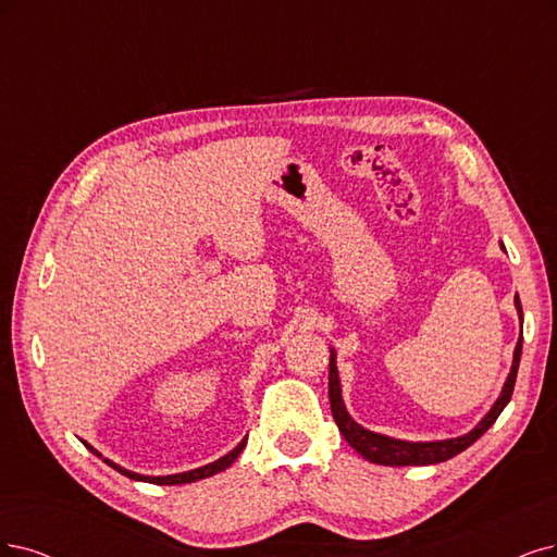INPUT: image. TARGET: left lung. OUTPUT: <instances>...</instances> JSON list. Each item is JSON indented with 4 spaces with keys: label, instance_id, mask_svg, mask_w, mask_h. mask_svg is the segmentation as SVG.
I'll list each match as a JSON object with an SVG mask.
<instances>
[{
    "label": "left lung",
    "instance_id": "left-lung-1",
    "mask_svg": "<svg viewBox=\"0 0 557 557\" xmlns=\"http://www.w3.org/2000/svg\"><path fill=\"white\" fill-rule=\"evenodd\" d=\"M513 305L519 310V319L523 325V310H521V300L519 294L513 298ZM521 348H523V331L519 337L517 348H513V360L509 376L503 385V393L498 401L491 406L488 413L480 420V424L468 431V434L459 438H449V441H429V443H410V441H399V438H389L383 434H376V431H369L360 426L344 406L342 399V385H339V374H337V354L331 348V374H327V397H331V408H333V418L342 431V436L346 443L351 445L358 455H362L367 461L379 463V466H431V463H441L451 457L461 455L466 447H470L480 436H484V431L498 420L503 413V408L509 404L511 393H513V383H517L519 374V362H521Z\"/></svg>",
    "mask_w": 557,
    "mask_h": 557
}]
</instances>
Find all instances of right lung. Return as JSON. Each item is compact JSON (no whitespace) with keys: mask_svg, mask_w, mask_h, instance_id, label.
<instances>
[{"mask_svg":"<svg viewBox=\"0 0 557 557\" xmlns=\"http://www.w3.org/2000/svg\"><path fill=\"white\" fill-rule=\"evenodd\" d=\"M245 443H247V438H243L230 455H224L222 459H218V461H213V463H209V466H201V468H195V470H188V472H176V475H160V478H151V475H139V472H133V470H126V468H121V466H116L114 461H110V459H102V455L98 449H94L91 445H87L96 457H100L102 461H106L108 466H112L114 470H119L121 475H126V478H131V480H137V482H151V484H190V482H197V480H203V478H211V475H215V472H222L224 468H230L236 459H238V455L243 451V447H245Z\"/></svg>","mask_w":557,"mask_h":557,"instance_id":"add662e5","label":"right lung"}]
</instances>
